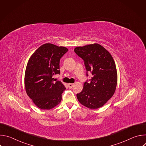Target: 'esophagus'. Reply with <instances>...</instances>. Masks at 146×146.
Segmentation results:
<instances>
[{
    "mask_svg": "<svg viewBox=\"0 0 146 146\" xmlns=\"http://www.w3.org/2000/svg\"><path fill=\"white\" fill-rule=\"evenodd\" d=\"M74 86V84H72V83H69V84H68V87L69 88H72Z\"/></svg>",
    "mask_w": 146,
    "mask_h": 146,
    "instance_id": "34e87169",
    "label": "esophagus"
}]
</instances>
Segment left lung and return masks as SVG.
<instances>
[{"label": "left lung", "instance_id": "8db88e82", "mask_svg": "<svg viewBox=\"0 0 146 146\" xmlns=\"http://www.w3.org/2000/svg\"><path fill=\"white\" fill-rule=\"evenodd\" d=\"M74 52L84 61L87 72L93 77L86 82L82 91L77 94L78 102L90 109H97L113 96L117 84V72L111 54L98 43L76 47Z\"/></svg>", "mask_w": 146, "mask_h": 146}]
</instances>
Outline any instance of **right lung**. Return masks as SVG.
Masks as SVG:
<instances>
[{
	"label": "right lung",
	"instance_id": "add662e5",
	"mask_svg": "<svg viewBox=\"0 0 146 146\" xmlns=\"http://www.w3.org/2000/svg\"><path fill=\"white\" fill-rule=\"evenodd\" d=\"M68 49L51 43L39 47L29 58L26 67L24 83L28 96L40 109L50 110L60 103L66 90L53 76L60 73L59 61Z\"/></svg>",
	"mask_w": 146,
	"mask_h": 146
}]
</instances>
